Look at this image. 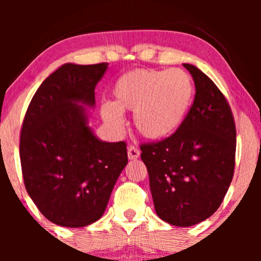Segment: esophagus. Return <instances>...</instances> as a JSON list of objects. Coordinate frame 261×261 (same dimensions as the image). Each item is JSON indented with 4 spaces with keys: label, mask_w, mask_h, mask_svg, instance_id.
<instances>
[{
    "label": "esophagus",
    "mask_w": 261,
    "mask_h": 261,
    "mask_svg": "<svg viewBox=\"0 0 261 261\" xmlns=\"http://www.w3.org/2000/svg\"><path fill=\"white\" fill-rule=\"evenodd\" d=\"M127 157L130 161H135L140 157V151L135 146H128Z\"/></svg>",
    "instance_id": "34e87169"
}]
</instances>
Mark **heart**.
I'll use <instances>...</instances> for the list:
<instances>
[{"instance_id": "heart-1", "label": "heart", "mask_w": 261, "mask_h": 261, "mask_svg": "<svg viewBox=\"0 0 261 261\" xmlns=\"http://www.w3.org/2000/svg\"><path fill=\"white\" fill-rule=\"evenodd\" d=\"M115 100L101 106V116L115 127L124 125V113L134 112L141 136L163 140L181 126L194 94L193 81L182 70H134L119 77Z\"/></svg>"}]
</instances>
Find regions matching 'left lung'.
Instances as JSON below:
<instances>
[{
    "label": "left lung",
    "instance_id": "8db88e82",
    "mask_svg": "<svg viewBox=\"0 0 261 261\" xmlns=\"http://www.w3.org/2000/svg\"><path fill=\"white\" fill-rule=\"evenodd\" d=\"M195 99L181 126L168 139L141 146L157 216L190 227L217 211L234 172L236 126L217 86L190 64Z\"/></svg>",
    "mask_w": 261,
    "mask_h": 261
}]
</instances>
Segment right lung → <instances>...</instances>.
Returning a JSON list of instances; mask_svg holds the SVG:
<instances>
[{"label":"right lung","mask_w":261,"mask_h":261,"mask_svg":"<svg viewBox=\"0 0 261 261\" xmlns=\"http://www.w3.org/2000/svg\"><path fill=\"white\" fill-rule=\"evenodd\" d=\"M107 62L65 64L44 80L27 110L20 164L29 196L53 223L86 227L106 211L127 164L126 143L101 141L89 126Z\"/></svg>","instance_id":"right-lung-1"}]
</instances>
